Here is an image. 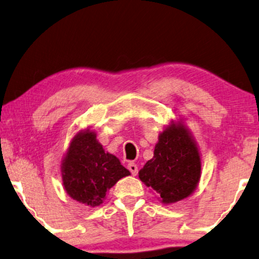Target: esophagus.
Masks as SVG:
<instances>
[{
    "label": "esophagus",
    "instance_id": "1",
    "mask_svg": "<svg viewBox=\"0 0 259 259\" xmlns=\"http://www.w3.org/2000/svg\"><path fill=\"white\" fill-rule=\"evenodd\" d=\"M127 168L130 169L131 173H132L133 176H137L138 175V166L134 164V162H130V164L127 165Z\"/></svg>",
    "mask_w": 259,
    "mask_h": 259
}]
</instances>
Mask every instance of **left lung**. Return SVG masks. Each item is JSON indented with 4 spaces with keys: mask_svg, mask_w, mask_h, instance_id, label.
Listing matches in <instances>:
<instances>
[{
    "mask_svg": "<svg viewBox=\"0 0 259 259\" xmlns=\"http://www.w3.org/2000/svg\"><path fill=\"white\" fill-rule=\"evenodd\" d=\"M201 162L197 145L183 123H171L159 136L154 155L139 171V178L152 187L164 204L185 199L196 190Z\"/></svg>",
    "mask_w": 259,
    "mask_h": 259,
    "instance_id": "1",
    "label": "left lung"
}]
</instances>
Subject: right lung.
<instances>
[{"label": "right lung", "instance_id": "add662e5", "mask_svg": "<svg viewBox=\"0 0 259 259\" xmlns=\"http://www.w3.org/2000/svg\"><path fill=\"white\" fill-rule=\"evenodd\" d=\"M62 182L74 200L88 206L102 204L106 192L131 173L115 155L105 152L93 131L79 132L62 161Z\"/></svg>", "mask_w": 259, "mask_h": 259}]
</instances>
